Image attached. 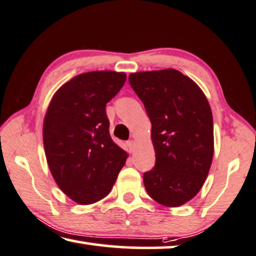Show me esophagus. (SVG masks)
Masks as SVG:
<instances>
[{"mask_svg":"<svg viewBox=\"0 0 256 256\" xmlns=\"http://www.w3.org/2000/svg\"><path fill=\"white\" fill-rule=\"evenodd\" d=\"M126 144H127V147L129 148V152H130V153H134V152H135V147H136V142H135V140H128L127 142H126Z\"/></svg>","mask_w":256,"mask_h":256,"instance_id":"obj_1","label":"esophagus"}]
</instances>
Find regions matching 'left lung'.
<instances>
[{"mask_svg":"<svg viewBox=\"0 0 256 256\" xmlns=\"http://www.w3.org/2000/svg\"><path fill=\"white\" fill-rule=\"evenodd\" d=\"M129 83L152 124L156 163L144 173L147 194L165 207H180L202 188L214 156V122L198 85L173 68L138 72Z\"/></svg>","mask_w":256,"mask_h":256,"instance_id":"left-lung-1","label":"left lung"}]
</instances>
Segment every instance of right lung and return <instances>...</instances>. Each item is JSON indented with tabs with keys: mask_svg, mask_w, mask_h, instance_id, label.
<instances>
[{
	"mask_svg": "<svg viewBox=\"0 0 256 256\" xmlns=\"http://www.w3.org/2000/svg\"><path fill=\"white\" fill-rule=\"evenodd\" d=\"M124 73L80 74L54 94L44 119V154L54 180L76 204L109 194L128 154L109 132L106 104L126 82Z\"/></svg>",
	"mask_w": 256,
	"mask_h": 256,
	"instance_id": "obj_1",
	"label": "right lung"
}]
</instances>
